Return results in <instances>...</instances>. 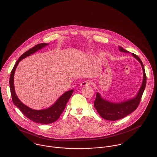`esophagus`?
<instances>
[{"label": "esophagus", "instance_id": "obj_1", "mask_svg": "<svg viewBox=\"0 0 157 157\" xmlns=\"http://www.w3.org/2000/svg\"><path fill=\"white\" fill-rule=\"evenodd\" d=\"M90 84V82L89 81H84L83 82H82L81 83V86H89Z\"/></svg>", "mask_w": 157, "mask_h": 157}]
</instances>
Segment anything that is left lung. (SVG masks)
<instances>
[{
	"label": "left lung",
	"instance_id": "left-lung-1",
	"mask_svg": "<svg viewBox=\"0 0 157 157\" xmlns=\"http://www.w3.org/2000/svg\"><path fill=\"white\" fill-rule=\"evenodd\" d=\"M119 50L122 52H128V51L122 47H119ZM132 55L141 63L143 68L144 75L141 87L136 97L119 103H111L103 99L100 94L97 92L94 101V106L100 116L105 120L114 121L121 119L135 111L140 103L146 85V75L143 63L140 58L135 54H132Z\"/></svg>",
	"mask_w": 157,
	"mask_h": 157
}]
</instances>
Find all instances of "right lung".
I'll return each mask as SVG.
<instances>
[{"mask_svg":"<svg viewBox=\"0 0 157 157\" xmlns=\"http://www.w3.org/2000/svg\"><path fill=\"white\" fill-rule=\"evenodd\" d=\"M48 43H40L35 45L32 48L30 49L25 52H24L23 54L21 56V57L19 58V59L16 62L13 68L12 69V71L10 74V88L11 91V95L12 98V101L15 106H16L19 110L21 111V113L28 119H29L30 121L41 124H48L52 122H54L56 121L62 113H63L64 109L65 108L67 102L68 101L70 98L71 97L73 90H70L69 91L66 92L64 93L57 100V101L50 108L43 109V110H34L32 109L27 106L24 105L17 98L14 87V74L15 70L17 67V65H18L19 62L22 60L23 59L25 58L26 57L30 56V54L34 53L35 52L37 51L39 49H41L42 48L44 47L46 45H48Z\"/></svg>","mask_w":157,"mask_h":157,"instance_id":"add662e5","label":"right lung"}]
</instances>
